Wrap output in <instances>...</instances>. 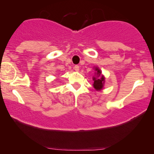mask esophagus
Returning a JSON list of instances; mask_svg holds the SVG:
<instances>
[{
    "label": "esophagus",
    "mask_w": 154,
    "mask_h": 154,
    "mask_svg": "<svg viewBox=\"0 0 154 154\" xmlns=\"http://www.w3.org/2000/svg\"><path fill=\"white\" fill-rule=\"evenodd\" d=\"M73 69H75V71H79L80 68H79V65H75L74 67H73Z\"/></svg>",
    "instance_id": "1"
}]
</instances>
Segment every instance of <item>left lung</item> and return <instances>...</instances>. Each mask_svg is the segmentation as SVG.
Here are the masks:
<instances>
[{
    "mask_svg": "<svg viewBox=\"0 0 154 154\" xmlns=\"http://www.w3.org/2000/svg\"><path fill=\"white\" fill-rule=\"evenodd\" d=\"M95 71H97V79L95 77H93V81H94L93 86L96 90H100L101 89H102V88H103V85H104V78L103 76L99 77L101 75V73H102V72H101V71L98 68H96Z\"/></svg>",
    "mask_w": 154,
    "mask_h": 154,
    "instance_id": "8db88e82",
    "label": "left lung"
}]
</instances>
